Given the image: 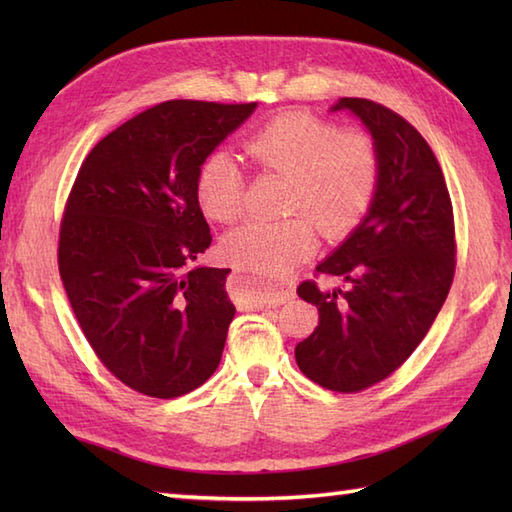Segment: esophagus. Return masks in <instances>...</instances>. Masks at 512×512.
Masks as SVG:
<instances>
[{"label": "esophagus", "instance_id": "esophagus-1", "mask_svg": "<svg viewBox=\"0 0 512 512\" xmlns=\"http://www.w3.org/2000/svg\"><path fill=\"white\" fill-rule=\"evenodd\" d=\"M244 275L235 270L228 277V288H231V295L237 303L239 310H262V308H270V306H281V303L290 301L295 297V290L292 288H281V290H273V292H248L242 288Z\"/></svg>", "mask_w": 512, "mask_h": 512}]
</instances>
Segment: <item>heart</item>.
Wrapping results in <instances>:
<instances>
[{"label": "heart", "mask_w": 512, "mask_h": 512, "mask_svg": "<svg viewBox=\"0 0 512 512\" xmlns=\"http://www.w3.org/2000/svg\"><path fill=\"white\" fill-rule=\"evenodd\" d=\"M246 154L257 167L290 180L288 220H248L222 239L228 262L253 273L268 288L288 277L317 246L314 226L325 237H343L363 220L374 202L380 156L363 129H339L308 112H288L246 140ZM246 180L233 156L213 151L195 176V198L206 217L233 222L244 209Z\"/></svg>", "instance_id": "b5f03b06"}]
</instances>
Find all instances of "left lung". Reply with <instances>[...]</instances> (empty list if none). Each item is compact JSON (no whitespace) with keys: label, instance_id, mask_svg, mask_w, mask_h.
Here are the masks:
<instances>
[{"label":"left lung","instance_id":"1","mask_svg":"<svg viewBox=\"0 0 512 512\" xmlns=\"http://www.w3.org/2000/svg\"><path fill=\"white\" fill-rule=\"evenodd\" d=\"M339 110L369 129L380 178L363 222L317 266L350 288H297L319 308V325L295 358L317 385L356 394L394 374L436 321L455 275V226L438 158L418 129L367 99H339Z\"/></svg>","mask_w":512,"mask_h":512}]
</instances>
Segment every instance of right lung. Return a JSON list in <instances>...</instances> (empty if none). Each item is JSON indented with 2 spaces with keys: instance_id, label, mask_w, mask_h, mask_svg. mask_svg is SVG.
<instances>
[{
  "instance_id": "1",
  "label": "right lung",
  "mask_w": 512,
  "mask_h": 512,
  "mask_svg": "<svg viewBox=\"0 0 512 512\" xmlns=\"http://www.w3.org/2000/svg\"><path fill=\"white\" fill-rule=\"evenodd\" d=\"M257 103L165 101L83 160L65 202L59 273L99 361L138 394L178 398L220 365L235 306L195 198L202 160Z\"/></svg>"
}]
</instances>
